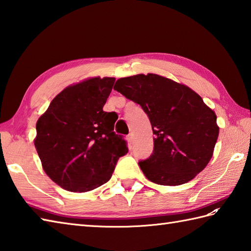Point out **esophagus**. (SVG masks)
I'll return each instance as SVG.
<instances>
[{"mask_svg":"<svg viewBox=\"0 0 251 251\" xmlns=\"http://www.w3.org/2000/svg\"><path fill=\"white\" fill-rule=\"evenodd\" d=\"M127 141H128V143H129V145L131 146V143L134 142V135H132V134H129L128 136H127Z\"/></svg>","mask_w":251,"mask_h":251,"instance_id":"esophagus-1","label":"esophagus"}]
</instances>
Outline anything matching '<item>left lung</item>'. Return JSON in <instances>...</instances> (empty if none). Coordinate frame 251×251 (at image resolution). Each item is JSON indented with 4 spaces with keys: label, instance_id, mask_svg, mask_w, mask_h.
<instances>
[{
    "label": "left lung",
    "instance_id": "1",
    "mask_svg": "<svg viewBox=\"0 0 251 251\" xmlns=\"http://www.w3.org/2000/svg\"><path fill=\"white\" fill-rule=\"evenodd\" d=\"M114 89L140 104L151 122L153 153L139 162L149 180L161 185H180L207 166L219 126L216 113L199 94L153 73L119 78Z\"/></svg>",
    "mask_w": 251,
    "mask_h": 251
}]
</instances>
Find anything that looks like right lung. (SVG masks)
Returning a JSON list of instances; mask_svg holds the SVG:
<instances>
[{
    "label": "right lung",
    "mask_w": 251,
    "mask_h": 251,
    "mask_svg": "<svg viewBox=\"0 0 251 251\" xmlns=\"http://www.w3.org/2000/svg\"><path fill=\"white\" fill-rule=\"evenodd\" d=\"M114 82L97 76L68 86L37 120L34 146L42 166L62 189L82 193L108 182L128 152L113 131L116 114L103 111Z\"/></svg>",
    "instance_id": "obj_1"
}]
</instances>
